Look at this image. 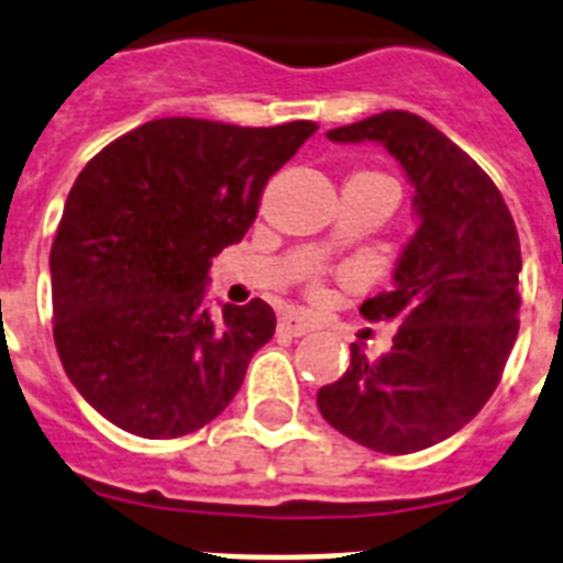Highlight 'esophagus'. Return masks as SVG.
<instances>
[{"mask_svg":"<svg viewBox=\"0 0 563 563\" xmlns=\"http://www.w3.org/2000/svg\"><path fill=\"white\" fill-rule=\"evenodd\" d=\"M283 335H291V338H300V335H309L314 329V323L306 318V314H283L280 323H277Z\"/></svg>","mask_w":563,"mask_h":563,"instance_id":"esophagus-1","label":"esophagus"}]
</instances>
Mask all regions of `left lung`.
Returning a JSON list of instances; mask_svg holds the SVG:
<instances>
[{
	"instance_id": "1",
	"label": "left lung",
	"mask_w": 563,
	"mask_h": 563,
	"mask_svg": "<svg viewBox=\"0 0 563 563\" xmlns=\"http://www.w3.org/2000/svg\"><path fill=\"white\" fill-rule=\"evenodd\" d=\"M327 139L385 144L416 187L419 228L393 289L361 303L367 321L399 323L393 350L369 361L350 346L318 410L361 445L413 454L472 422L500 385L520 327L518 228L486 170L413 112L390 109Z\"/></svg>"
}]
</instances>
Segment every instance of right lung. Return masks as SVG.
Instances as JSON below:
<instances>
[{
	"mask_svg": "<svg viewBox=\"0 0 563 563\" xmlns=\"http://www.w3.org/2000/svg\"><path fill=\"white\" fill-rule=\"evenodd\" d=\"M314 130L158 118L86 164L52 245L54 344L103 419L170 440L231 405L277 318L260 297L208 314L210 260L245 236Z\"/></svg>",
	"mask_w": 563,
	"mask_h": 563,
	"instance_id": "obj_1",
	"label": "right lung"
}]
</instances>
